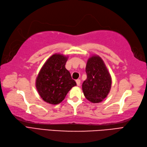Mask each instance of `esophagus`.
Returning <instances> with one entry per match:
<instances>
[{
    "label": "esophagus",
    "instance_id": "esophagus-1",
    "mask_svg": "<svg viewBox=\"0 0 147 147\" xmlns=\"http://www.w3.org/2000/svg\"><path fill=\"white\" fill-rule=\"evenodd\" d=\"M76 83H77V86H80V79L76 80Z\"/></svg>",
    "mask_w": 147,
    "mask_h": 147
}]
</instances>
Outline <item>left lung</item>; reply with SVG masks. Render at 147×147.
<instances>
[{
  "mask_svg": "<svg viewBox=\"0 0 147 147\" xmlns=\"http://www.w3.org/2000/svg\"><path fill=\"white\" fill-rule=\"evenodd\" d=\"M87 79L82 84V91L87 100L94 103L101 102L110 92L112 78L100 56H92L87 62Z\"/></svg>",
  "mask_w": 147,
  "mask_h": 147,
  "instance_id": "8db88e82",
  "label": "left lung"
}]
</instances>
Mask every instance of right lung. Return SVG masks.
<instances>
[{
  "label": "right lung",
  "instance_id": "right-lung-1",
  "mask_svg": "<svg viewBox=\"0 0 147 147\" xmlns=\"http://www.w3.org/2000/svg\"><path fill=\"white\" fill-rule=\"evenodd\" d=\"M68 56L55 54L47 59L36 79L35 86L42 100L57 105L64 100L70 89L77 84L65 68Z\"/></svg>",
  "mask_w": 147,
  "mask_h": 147
}]
</instances>
